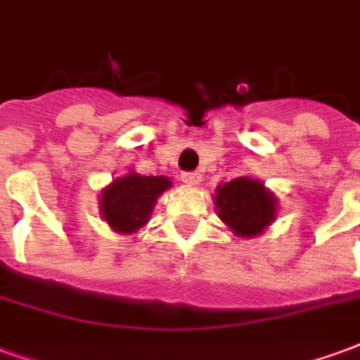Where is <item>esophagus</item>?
<instances>
[{
    "label": "esophagus",
    "instance_id": "obj_1",
    "mask_svg": "<svg viewBox=\"0 0 360 360\" xmlns=\"http://www.w3.org/2000/svg\"><path fill=\"white\" fill-rule=\"evenodd\" d=\"M200 179H202V175H200L198 172H185L183 175H181V181H183L185 185H191V187L198 185V183H200Z\"/></svg>",
    "mask_w": 360,
    "mask_h": 360
}]
</instances>
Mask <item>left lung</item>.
<instances>
[{"label":"left lung","mask_w":360,"mask_h":360,"mask_svg":"<svg viewBox=\"0 0 360 360\" xmlns=\"http://www.w3.org/2000/svg\"><path fill=\"white\" fill-rule=\"evenodd\" d=\"M219 219L239 237H257L276 219L278 198L252 177H237L216 188Z\"/></svg>","instance_id":"8db88e82"}]
</instances>
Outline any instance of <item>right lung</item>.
I'll return each mask as SVG.
<instances>
[{
    "mask_svg": "<svg viewBox=\"0 0 360 360\" xmlns=\"http://www.w3.org/2000/svg\"><path fill=\"white\" fill-rule=\"evenodd\" d=\"M169 187L172 181L167 177L127 173L102 191L100 214L113 231L121 235L134 233L150 219L158 196Z\"/></svg>",
    "mask_w": 360,
    "mask_h": 360,
    "instance_id": "right-lung-1",
    "label": "right lung"
}]
</instances>
